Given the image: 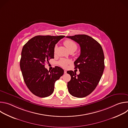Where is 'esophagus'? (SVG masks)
Here are the masks:
<instances>
[{"label": "esophagus", "instance_id": "1", "mask_svg": "<svg viewBox=\"0 0 128 128\" xmlns=\"http://www.w3.org/2000/svg\"><path fill=\"white\" fill-rule=\"evenodd\" d=\"M64 74H66V73H67V71H66V70H64Z\"/></svg>", "mask_w": 128, "mask_h": 128}]
</instances>
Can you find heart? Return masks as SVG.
I'll list each match as a JSON object with an SVG mask.
<instances>
[{
    "label": "heart",
    "instance_id": "obj_1",
    "mask_svg": "<svg viewBox=\"0 0 128 128\" xmlns=\"http://www.w3.org/2000/svg\"><path fill=\"white\" fill-rule=\"evenodd\" d=\"M64 44L65 46L67 48V49L70 51L72 50H76L77 48V45L74 42L71 40H66L64 42ZM57 48V46H54V52H55ZM70 63V61L69 60H67L65 59H62L60 60L59 64V65L63 67H66L67 65Z\"/></svg>",
    "mask_w": 128,
    "mask_h": 128
}]
</instances>
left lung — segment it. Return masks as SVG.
<instances>
[{
  "mask_svg": "<svg viewBox=\"0 0 128 128\" xmlns=\"http://www.w3.org/2000/svg\"><path fill=\"white\" fill-rule=\"evenodd\" d=\"M78 43L80 54L74 62L75 68L79 69L80 74L68 71L71 76L67 83L69 93L77 98H83L90 95L95 89L104 69V55L99 42L90 36L78 34L66 36Z\"/></svg>",
  "mask_w": 128,
  "mask_h": 128,
  "instance_id": "obj_1",
  "label": "left lung"
}]
</instances>
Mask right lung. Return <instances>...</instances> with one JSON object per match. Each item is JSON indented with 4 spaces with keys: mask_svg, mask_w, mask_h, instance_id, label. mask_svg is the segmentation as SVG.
I'll return each mask as SVG.
<instances>
[{
    "mask_svg": "<svg viewBox=\"0 0 128 128\" xmlns=\"http://www.w3.org/2000/svg\"><path fill=\"white\" fill-rule=\"evenodd\" d=\"M64 35H38L30 39L23 46L20 68L24 80L31 92L44 98L52 94L54 83L64 74V70L56 66L50 71L44 64L54 58L55 44Z\"/></svg>",
    "mask_w": 128,
    "mask_h": 128,
    "instance_id": "add662e5",
    "label": "right lung"
}]
</instances>
